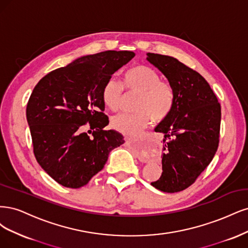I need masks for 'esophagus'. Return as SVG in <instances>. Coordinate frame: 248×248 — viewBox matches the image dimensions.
<instances>
[{
    "label": "esophagus",
    "instance_id": "esophagus-1",
    "mask_svg": "<svg viewBox=\"0 0 248 248\" xmlns=\"http://www.w3.org/2000/svg\"><path fill=\"white\" fill-rule=\"evenodd\" d=\"M124 140H125V143H126V144H131V143H132V140H131L130 138L125 137V138H124ZM138 158L140 159V161H142V162H145V161H146V157H145L144 155H143L142 154H139V155H138Z\"/></svg>",
    "mask_w": 248,
    "mask_h": 248
}]
</instances>
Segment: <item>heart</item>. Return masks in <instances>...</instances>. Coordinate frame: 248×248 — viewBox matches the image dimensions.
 Listing matches in <instances>:
<instances>
[{
	"mask_svg": "<svg viewBox=\"0 0 248 248\" xmlns=\"http://www.w3.org/2000/svg\"><path fill=\"white\" fill-rule=\"evenodd\" d=\"M124 86L123 87L122 85ZM124 87L127 93H138L133 113H119L111 119L114 130L126 136H137L149 124L163 122L173 110L175 91L173 85L157 72L145 65H136L124 74L123 84L110 77L102 87V101L109 109L116 111L122 106Z\"/></svg>",
	"mask_w": 248,
	"mask_h": 248,
	"instance_id": "obj_1",
	"label": "heart"
}]
</instances>
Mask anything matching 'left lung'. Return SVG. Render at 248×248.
Segmentation results:
<instances>
[{
	"instance_id": "obj_1",
	"label": "left lung",
	"mask_w": 248,
	"mask_h": 248,
	"mask_svg": "<svg viewBox=\"0 0 248 248\" xmlns=\"http://www.w3.org/2000/svg\"><path fill=\"white\" fill-rule=\"evenodd\" d=\"M147 60L175 91L173 110L155 130L165 137L163 173L151 186L165 193H177L193 185L217 153L220 104L205 78L178 60L150 52Z\"/></svg>"
}]
</instances>
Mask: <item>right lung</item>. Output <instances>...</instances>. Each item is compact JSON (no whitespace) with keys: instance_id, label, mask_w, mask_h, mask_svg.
Segmentation results:
<instances>
[{"instance_id":"1","label":"right lung","mask_w":248,"mask_h":248,"mask_svg":"<svg viewBox=\"0 0 248 248\" xmlns=\"http://www.w3.org/2000/svg\"><path fill=\"white\" fill-rule=\"evenodd\" d=\"M134 57L132 51L115 50L86 55L50 72L35 86L27 105L34 155L60 185H87L110 151L124 143L123 135L104 129L109 121L102 87ZM86 125L90 130L84 132Z\"/></svg>"}]
</instances>
